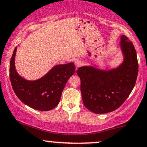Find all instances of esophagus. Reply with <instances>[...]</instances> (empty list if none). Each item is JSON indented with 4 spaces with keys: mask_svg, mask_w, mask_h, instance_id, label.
Here are the masks:
<instances>
[{
    "mask_svg": "<svg viewBox=\"0 0 147 147\" xmlns=\"http://www.w3.org/2000/svg\"><path fill=\"white\" fill-rule=\"evenodd\" d=\"M82 65V61L81 60H80V59L76 60L75 65L76 67V68H78V67H80Z\"/></svg>",
    "mask_w": 147,
    "mask_h": 147,
    "instance_id": "obj_1",
    "label": "esophagus"
}]
</instances>
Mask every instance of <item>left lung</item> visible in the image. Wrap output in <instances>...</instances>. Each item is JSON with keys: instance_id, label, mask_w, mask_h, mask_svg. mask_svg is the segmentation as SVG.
Here are the masks:
<instances>
[{"instance_id": "left-lung-1", "label": "left lung", "mask_w": 147, "mask_h": 147, "mask_svg": "<svg viewBox=\"0 0 147 147\" xmlns=\"http://www.w3.org/2000/svg\"><path fill=\"white\" fill-rule=\"evenodd\" d=\"M123 62L109 70L83 66L77 70L84 106L96 114L115 111L123 103L136 84L138 72L136 52L125 35L120 37Z\"/></svg>"}]
</instances>
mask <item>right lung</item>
I'll list each match as a JSON object with an SVG mask.
<instances>
[{
    "label": "right lung",
    "instance_id": "right-lung-1",
    "mask_svg": "<svg viewBox=\"0 0 147 147\" xmlns=\"http://www.w3.org/2000/svg\"><path fill=\"white\" fill-rule=\"evenodd\" d=\"M17 47L11 57L9 68L11 83L15 94L21 101L34 109L50 111L60 101L65 86L75 73L74 63L57 65L41 78L31 81L19 75L15 69Z\"/></svg>",
    "mask_w": 147,
    "mask_h": 147
}]
</instances>
